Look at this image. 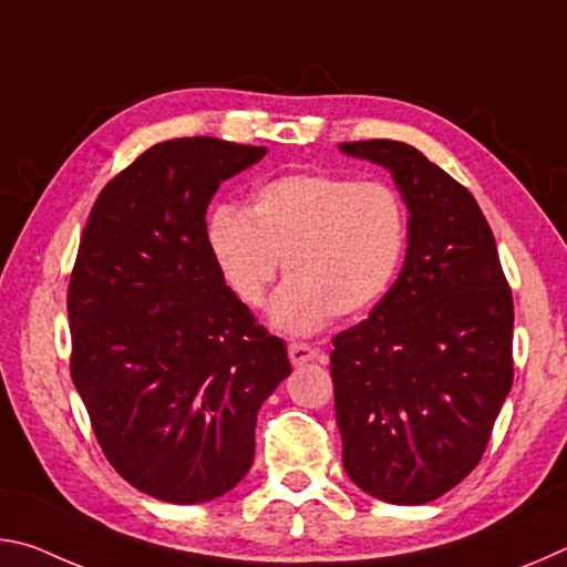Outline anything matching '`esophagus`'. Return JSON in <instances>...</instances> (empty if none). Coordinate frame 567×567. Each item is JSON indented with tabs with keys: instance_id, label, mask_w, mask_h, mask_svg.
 I'll use <instances>...</instances> for the list:
<instances>
[{
	"instance_id": "1",
	"label": "esophagus",
	"mask_w": 567,
	"mask_h": 567,
	"mask_svg": "<svg viewBox=\"0 0 567 567\" xmlns=\"http://www.w3.org/2000/svg\"><path fill=\"white\" fill-rule=\"evenodd\" d=\"M287 354H290V362L295 364V368H300V364L318 358V350L307 342H290L287 344Z\"/></svg>"
}]
</instances>
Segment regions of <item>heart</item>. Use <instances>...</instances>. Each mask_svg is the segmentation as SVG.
<instances>
[{
	"label": "heart",
	"instance_id": "obj_1",
	"mask_svg": "<svg viewBox=\"0 0 567 567\" xmlns=\"http://www.w3.org/2000/svg\"><path fill=\"white\" fill-rule=\"evenodd\" d=\"M207 245L239 302L260 307L282 270L272 305L280 330L310 334L332 315L375 307L395 282L408 247V213L385 182L287 172L262 182L247 213L217 205Z\"/></svg>",
	"mask_w": 567,
	"mask_h": 567
}]
</instances>
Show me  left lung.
<instances>
[{"instance_id":"8db88e82","label":"left lung","mask_w":567,"mask_h":567,"mask_svg":"<svg viewBox=\"0 0 567 567\" xmlns=\"http://www.w3.org/2000/svg\"><path fill=\"white\" fill-rule=\"evenodd\" d=\"M340 150L388 167L410 209L398 280L332 338L342 465L378 501L422 505L485 453L513 385V292L467 187L405 142Z\"/></svg>"}]
</instances>
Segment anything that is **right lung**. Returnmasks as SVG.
Wrapping results in <instances>:
<instances>
[{"instance_id":"add662e5","label":"right lung","mask_w":567,"mask_h":567,"mask_svg":"<svg viewBox=\"0 0 567 567\" xmlns=\"http://www.w3.org/2000/svg\"><path fill=\"white\" fill-rule=\"evenodd\" d=\"M265 152L159 142L104 185L80 237L66 287L72 382L110 465L157 501L233 491L255 460L257 410L292 372L207 245L219 182Z\"/></svg>"}]
</instances>
